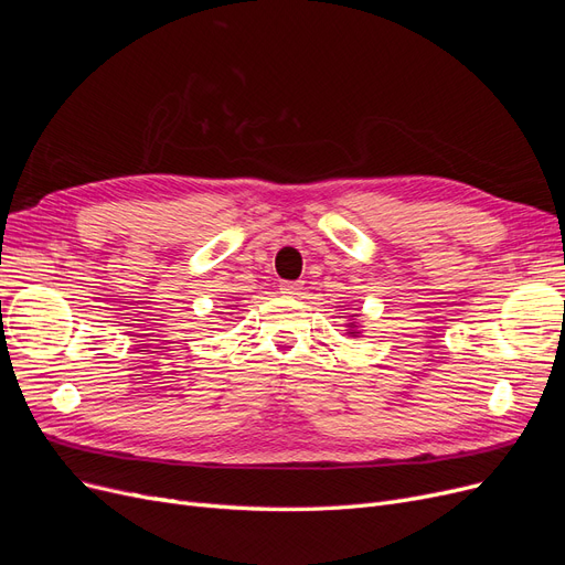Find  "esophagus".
I'll use <instances>...</instances> for the list:
<instances>
[{"mask_svg":"<svg viewBox=\"0 0 565 565\" xmlns=\"http://www.w3.org/2000/svg\"><path fill=\"white\" fill-rule=\"evenodd\" d=\"M280 292L287 297H295L301 292V282H282L280 285Z\"/></svg>","mask_w":565,"mask_h":565,"instance_id":"1","label":"esophagus"}]
</instances>
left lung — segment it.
<instances>
[{
  "instance_id": "1",
  "label": "left lung",
  "mask_w": 565,
  "mask_h": 565,
  "mask_svg": "<svg viewBox=\"0 0 565 565\" xmlns=\"http://www.w3.org/2000/svg\"><path fill=\"white\" fill-rule=\"evenodd\" d=\"M347 337H361V324H358L353 316H349V322H347Z\"/></svg>"
}]
</instances>
